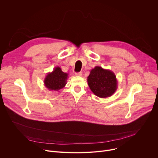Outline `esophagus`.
Masks as SVG:
<instances>
[{"instance_id": "esophagus-1", "label": "esophagus", "mask_w": 158, "mask_h": 158, "mask_svg": "<svg viewBox=\"0 0 158 158\" xmlns=\"http://www.w3.org/2000/svg\"><path fill=\"white\" fill-rule=\"evenodd\" d=\"M76 76H82V73L81 72L77 73H76Z\"/></svg>"}]
</instances>
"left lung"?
<instances>
[{
  "label": "left lung",
  "instance_id": "1",
  "mask_svg": "<svg viewBox=\"0 0 158 158\" xmlns=\"http://www.w3.org/2000/svg\"><path fill=\"white\" fill-rule=\"evenodd\" d=\"M87 81L91 91L101 98L113 95L118 89V80L115 74L100 66H96L91 71Z\"/></svg>",
  "mask_w": 158,
  "mask_h": 158
}]
</instances>
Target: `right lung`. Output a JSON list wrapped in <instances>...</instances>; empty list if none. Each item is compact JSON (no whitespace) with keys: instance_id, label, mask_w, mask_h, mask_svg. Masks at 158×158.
Returning a JSON list of instances; mask_svg holds the SVG:
<instances>
[{"instance_id":"right-lung-1","label":"right lung","mask_w":158,"mask_h":158,"mask_svg":"<svg viewBox=\"0 0 158 158\" xmlns=\"http://www.w3.org/2000/svg\"><path fill=\"white\" fill-rule=\"evenodd\" d=\"M68 77V74L62 72L60 67L57 66L46 75L44 80V85L49 91H58L65 87Z\"/></svg>"}]
</instances>
